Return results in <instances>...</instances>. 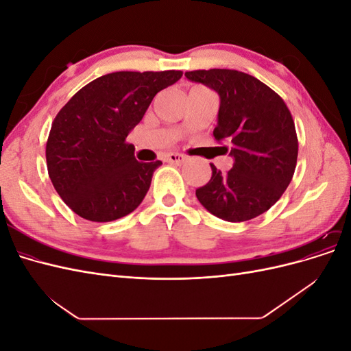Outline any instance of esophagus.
<instances>
[{"instance_id":"obj_1","label":"esophagus","mask_w":351,"mask_h":351,"mask_svg":"<svg viewBox=\"0 0 351 351\" xmlns=\"http://www.w3.org/2000/svg\"><path fill=\"white\" fill-rule=\"evenodd\" d=\"M186 159H187L186 155H183V154H173V152L168 154L165 156V161L167 162H171V164H183Z\"/></svg>"}]
</instances>
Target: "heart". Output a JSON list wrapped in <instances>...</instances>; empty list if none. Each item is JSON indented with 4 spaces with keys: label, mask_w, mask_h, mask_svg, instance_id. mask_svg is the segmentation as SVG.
Returning a JSON list of instances; mask_svg holds the SVG:
<instances>
[{
    "label": "heart",
    "mask_w": 351,
    "mask_h": 351,
    "mask_svg": "<svg viewBox=\"0 0 351 351\" xmlns=\"http://www.w3.org/2000/svg\"><path fill=\"white\" fill-rule=\"evenodd\" d=\"M192 89H204L202 86H195V88H192Z\"/></svg>",
    "instance_id": "obj_1"
}]
</instances>
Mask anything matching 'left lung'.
Returning <instances> with one entry per match:
<instances>
[{
    "mask_svg": "<svg viewBox=\"0 0 351 351\" xmlns=\"http://www.w3.org/2000/svg\"><path fill=\"white\" fill-rule=\"evenodd\" d=\"M186 77L219 95L214 137L230 143L232 168L221 173L210 164L209 182L196 196L212 215L243 222L267 212L289 187L299 152L291 112L269 86L243 71L210 69ZM224 152L228 151V146Z\"/></svg>",
    "mask_w": 351,
    "mask_h": 351,
    "instance_id": "obj_1",
    "label": "left lung"
}]
</instances>
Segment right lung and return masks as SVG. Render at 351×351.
<instances>
[{
  "label": "right lung",
  "mask_w": 351,
  "mask_h": 351,
  "mask_svg": "<svg viewBox=\"0 0 351 351\" xmlns=\"http://www.w3.org/2000/svg\"><path fill=\"white\" fill-rule=\"evenodd\" d=\"M183 71H115L92 80L52 121L48 176L66 205L84 219L108 222L141 205L161 161L139 162L127 134L155 95Z\"/></svg>",
  "instance_id": "1"
}]
</instances>
